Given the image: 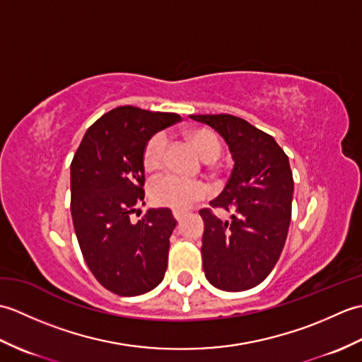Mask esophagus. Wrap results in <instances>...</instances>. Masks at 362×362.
<instances>
[{"mask_svg":"<svg viewBox=\"0 0 362 362\" xmlns=\"http://www.w3.org/2000/svg\"><path fill=\"white\" fill-rule=\"evenodd\" d=\"M183 214H185V213L180 211V210H173V216H174L175 221H180L183 218Z\"/></svg>","mask_w":362,"mask_h":362,"instance_id":"1","label":"esophagus"}]
</instances>
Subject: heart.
I'll return each mask as SVG.
<instances>
[{
  "label": "heart",
  "instance_id": "obj_1",
  "mask_svg": "<svg viewBox=\"0 0 362 362\" xmlns=\"http://www.w3.org/2000/svg\"><path fill=\"white\" fill-rule=\"evenodd\" d=\"M191 141L196 146L197 152L202 158L211 161L219 157L221 143L216 135L210 130L197 129L189 134ZM168 149V135L165 132H158L146 143L143 152V163L148 171H156L163 165ZM210 189L204 182L188 180L180 175L171 173L161 174L152 182L151 185V199L153 204L161 206H171L175 210H185L197 201H202L209 196Z\"/></svg>",
  "mask_w": 362,
  "mask_h": 362
}]
</instances>
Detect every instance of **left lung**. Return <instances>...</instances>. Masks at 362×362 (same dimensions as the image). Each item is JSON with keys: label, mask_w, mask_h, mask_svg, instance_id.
<instances>
[{"label": "left lung", "mask_w": 362, "mask_h": 362, "mask_svg": "<svg viewBox=\"0 0 362 362\" xmlns=\"http://www.w3.org/2000/svg\"><path fill=\"white\" fill-rule=\"evenodd\" d=\"M224 138L235 161L213 209L232 211L222 221L210 209L204 219V272L214 288L238 292L257 286L279 261L291 222L294 180L288 156L274 136L233 115H189Z\"/></svg>", "instance_id": "1"}]
</instances>
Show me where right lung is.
Here are the masks:
<instances>
[{
	"label": "right lung",
	"mask_w": 362,
	"mask_h": 362,
	"mask_svg": "<svg viewBox=\"0 0 362 362\" xmlns=\"http://www.w3.org/2000/svg\"><path fill=\"white\" fill-rule=\"evenodd\" d=\"M177 113L117 107L95 121L71 161V216L82 255L96 280L122 297L149 292L163 280L169 236L177 222L169 209L144 205L146 143L179 122Z\"/></svg>",
	"instance_id": "1"
}]
</instances>
